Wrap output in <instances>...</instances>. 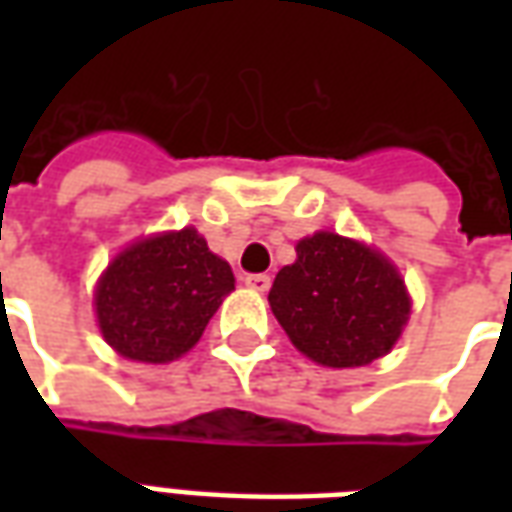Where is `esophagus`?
<instances>
[{"label": "esophagus", "mask_w": 512, "mask_h": 512, "mask_svg": "<svg viewBox=\"0 0 512 512\" xmlns=\"http://www.w3.org/2000/svg\"><path fill=\"white\" fill-rule=\"evenodd\" d=\"M244 282L252 290H257V293H266V290L271 288V277H268V274H249Z\"/></svg>", "instance_id": "34e87169"}]
</instances>
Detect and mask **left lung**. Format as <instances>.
I'll return each instance as SVG.
<instances>
[{
    "mask_svg": "<svg viewBox=\"0 0 512 512\" xmlns=\"http://www.w3.org/2000/svg\"><path fill=\"white\" fill-rule=\"evenodd\" d=\"M268 301L290 343L337 370L389 354L411 312L406 282L381 252L326 230L296 244Z\"/></svg>",
    "mask_w": 512,
    "mask_h": 512,
    "instance_id": "8db88e82",
    "label": "left lung"
}]
</instances>
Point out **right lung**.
<instances>
[{"instance_id": "obj_1", "label": "right lung", "mask_w": 512, "mask_h": 512, "mask_svg": "<svg viewBox=\"0 0 512 512\" xmlns=\"http://www.w3.org/2000/svg\"><path fill=\"white\" fill-rule=\"evenodd\" d=\"M230 290V263L183 227L126 246L95 285V315L117 354L167 365L197 345Z\"/></svg>"}]
</instances>
